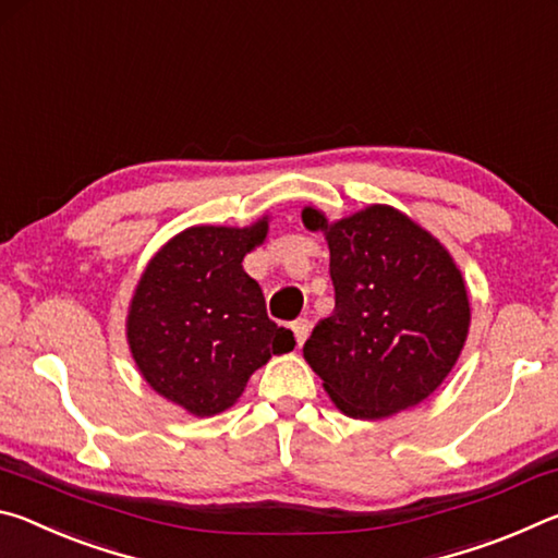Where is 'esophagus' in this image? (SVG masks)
Masks as SVG:
<instances>
[{
    "label": "esophagus",
    "instance_id": "esophagus-1",
    "mask_svg": "<svg viewBox=\"0 0 558 558\" xmlns=\"http://www.w3.org/2000/svg\"><path fill=\"white\" fill-rule=\"evenodd\" d=\"M290 329H292V335H295L298 347L305 344V339L310 335V323H307V319H295V323L290 325Z\"/></svg>",
    "mask_w": 558,
    "mask_h": 558
}]
</instances>
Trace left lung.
<instances>
[{
    "mask_svg": "<svg viewBox=\"0 0 558 558\" xmlns=\"http://www.w3.org/2000/svg\"><path fill=\"white\" fill-rule=\"evenodd\" d=\"M302 223L329 245L335 313L302 347L329 399L362 421L426 401L452 372L470 329L465 278L450 251L389 204L339 221L305 206Z\"/></svg>",
    "mask_w": 558,
    "mask_h": 558,
    "instance_id": "left-lung-1",
    "label": "left lung"
}]
</instances>
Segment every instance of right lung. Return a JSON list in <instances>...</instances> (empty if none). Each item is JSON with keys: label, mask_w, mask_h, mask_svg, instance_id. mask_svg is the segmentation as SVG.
Listing matches in <instances>:
<instances>
[{"label": "right lung", "mask_w": 558, "mask_h": 558, "mask_svg": "<svg viewBox=\"0 0 558 558\" xmlns=\"http://www.w3.org/2000/svg\"><path fill=\"white\" fill-rule=\"evenodd\" d=\"M266 235L268 216L243 229L189 226L149 258L132 292L125 335L137 372L199 418L231 409L253 372L295 347L241 266Z\"/></svg>", "instance_id": "1"}]
</instances>
